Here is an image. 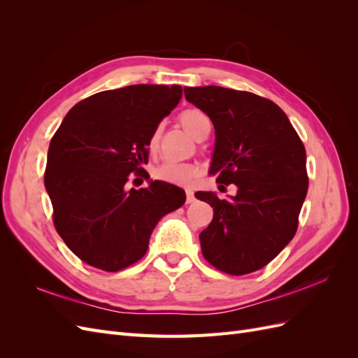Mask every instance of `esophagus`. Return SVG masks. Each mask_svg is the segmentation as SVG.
Segmentation results:
<instances>
[{
  "instance_id": "1",
  "label": "esophagus",
  "mask_w": 358,
  "mask_h": 358,
  "mask_svg": "<svg viewBox=\"0 0 358 358\" xmlns=\"http://www.w3.org/2000/svg\"><path fill=\"white\" fill-rule=\"evenodd\" d=\"M185 192H187V203H188V204H191V203L196 201V197H194V192H192V189H191V188H187V189H185Z\"/></svg>"
}]
</instances>
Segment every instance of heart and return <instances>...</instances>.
<instances>
[{
    "instance_id": "b5f03b06",
    "label": "heart",
    "mask_w": 358,
    "mask_h": 358,
    "mask_svg": "<svg viewBox=\"0 0 358 358\" xmlns=\"http://www.w3.org/2000/svg\"><path fill=\"white\" fill-rule=\"evenodd\" d=\"M179 121L182 127L187 129L188 134L196 140H204L210 133V119L204 112L199 109H187L183 110L179 116ZM161 136V128L158 127L149 138V148L157 149ZM199 175V167L189 164V162H175V161H166L155 169V178L158 180L173 183V185H187L192 182Z\"/></svg>"
}]
</instances>
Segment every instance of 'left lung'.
Returning <instances> with one entry per match:
<instances>
[{
    "mask_svg": "<svg viewBox=\"0 0 358 358\" xmlns=\"http://www.w3.org/2000/svg\"><path fill=\"white\" fill-rule=\"evenodd\" d=\"M183 92L215 128L209 175L220 187H237L227 200L210 191L196 192L213 208L212 222L200 233L203 257L224 273H252L297 231L309 185L305 146L282 109L263 96L222 86Z\"/></svg>",
    "mask_w": 358,
    "mask_h": 358,
    "instance_id": "8db88e82",
    "label": "left lung"
}]
</instances>
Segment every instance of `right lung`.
Returning a JSON list of instances; mask_svg holds the SVG:
<instances>
[{
  "mask_svg": "<svg viewBox=\"0 0 358 358\" xmlns=\"http://www.w3.org/2000/svg\"><path fill=\"white\" fill-rule=\"evenodd\" d=\"M182 99L180 85H131L76 104L53 134L45 171L53 224L82 262L104 272L137 263L162 216L185 191L162 180L127 189L131 173L149 179V138Z\"/></svg>",
  "mask_w": 358,
  "mask_h": 358,
  "instance_id": "add662e5",
  "label": "right lung"
}]
</instances>
